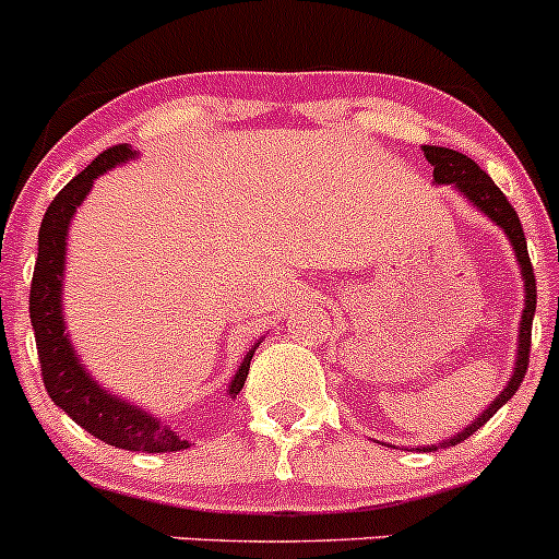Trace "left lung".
<instances>
[{"label":"left lung","instance_id":"8db88e82","mask_svg":"<svg viewBox=\"0 0 559 559\" xmlns=\"http://www.w3.org/2000/svg\"><path fill=\"white\" fill-rule=\"evenodd\" d=\"M426 160L435 166V182L437 186H453L475 210L486 215L495 226H500L506 231V237L511 240L513 253H516V262L519 270H522V281H524V311H522V322H519V344H516V362H513V373L508 379V384L502 388V393L475 417L473 424L467 429H462L459 435H453L451 440H442L437 445H426L424 451L431 453L437 448H451L464 442L467 437H473L480 426L500 409L502 404L511 401V395L516 393L519 384H522L524 373H527L530 366V335H533V317H535V273H533V262H530V253H527V237H524L522 224H519V215L516 210L511 207V202L506 199V193L495 186L489 175L475 164L473 158L467 155L456 153V150H448V147H435V144H426L424 147ZM420 451V448H417Z\"/></svg>","mask_w":559,"mask_h":559}]
</instances>
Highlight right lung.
<instances>
[{
	"label": "right lung",
	"mask_w": 559,
	"mask_h": 559,
	"mask_svg": "<svg viewBox=\"0 0 559 559\" xmlns=\"http://www.w3.org/2000/svg\"><path fill=\"white\" fill-rule=\"evenodd\" d=\"M135 155L139 153L128 144L106 150L81 175H75L48 204L46 215H43L40 235H37V262L29 289V319L32 330H35L37 357H40L43 384H46L53 404L68 412L81 429L90 431L92 437L103 440L106 445L124 448V451H186V448H191L186 437L160 424L158 417L150 415L142 406H135L133 401H124L103 390L97 379H92V373L86 371L81 357L75 355V346L70 344V335L64 330L62 292L70 221H73L75 210L81 207L86 193L92 191L97 177L106 175L114 166L128 164ZM253 352H257V346L248 349L240 368L231 377L229 390H226L229 399H237V393L246 384Z\"/></svg>",
	"instance_id": "add662e5"
}]
</instances>
